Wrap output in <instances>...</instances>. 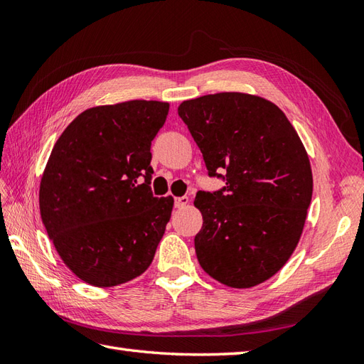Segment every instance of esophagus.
<instances>
[{"instance_id":"esophagus-1","label":"esophagus","mask_w":364,"mask_h":364,"mask_svg":"<svg viewBox=\"0 0 364 364\" xmlns=\"http://www.w3.org/2000/svg\"><path fill=\"white\" fill-rule=\"evenodd\" d=\"M189 203V197H176L175 198V208H184Z\"/></svg>"}]
</instances>
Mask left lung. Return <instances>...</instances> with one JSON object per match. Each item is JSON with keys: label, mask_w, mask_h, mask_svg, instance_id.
Wrapping results in <instances>:
<instances>
[{"label": "left lung", "mask_w": 364, "mask_h": 364, "mask_svg": "<svg viewBox=\"0 0 364 364\" xmlns=\"http://www.w3.org/2000/svg\"><path fill=\"white\" fill-rule=\"evenodd\" d=\"M178 115L208 175L225 181L196 196L203 215L194 239L200 266L231 288L269 280L296 250L311 203V166L297 131L280 107L241 92L188 100Z\"/></svg>", "instance_id": "1"}]
</instances>
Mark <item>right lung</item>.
I'll use <instances>...</instances> for the list:
<instances>
[{"mask_svg":"<svg viewBox=\"0 0 364 364\" xmlns=\"http://www.w3.org/2000/svg\"><path fill=\"white\" fill-rule=\"evenodd\" d=\"M168 103L133 102L81 112L54 144L38 191L42 222L72 272L111 288L144 274L172 214L153 196L150 146Z\"/></svg>","mask_w":364,"mask_h":364,"instance_id":"add662e5","label":"right lung"}]
</instances>
